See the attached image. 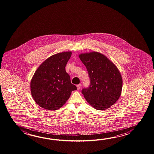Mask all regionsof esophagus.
I'll return each instance as SVG.
<instances>
[{
  "instance_id": "esophagus-1",
  "label": "esophagus",
  "mask_w": 154,
  "mask_h": 154,
  "mask_svg": "<svg viewBox=\"0 0 154 154\" xmlns=\"http://www.w3.org/2000/svg\"><path fill=\"white\" fill-rule=\"evenodd\" d=\"M81 87H82V84H79V85H77V88H78V90H79L80 88H81Z\"/></svg>"
}]
</instances>
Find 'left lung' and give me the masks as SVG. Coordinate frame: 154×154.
Here are the masks:
<instances>
[{
  "label": "left lung",
  "mask_w": 154,
  "mask_h": 154,
  "mask_svg": "<svg viewBox=\"0 0 154 154\" xmlns=\"http://www.w3.org/2000/svg\"><path fill=\"white\" fill-rule=\"evenodd\" d=\"M79 58L88 72L90 84L82 94L88 103L98 110H105L118 100L122 78L117 68L100 53L81 54Z\"/></svg>",
  "instance_id": "left-lung-1"
}]
</instances>
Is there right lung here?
Wrapping results in <instances>:
<instances>
[{"mask_svg":"<svg viewBox=\"0 0 154 154\" xmlns=\"http://www.w3.org/2000/svg\"><path fill=\"white\" fill-rule=\"evenodd\" d=\"M71 52L59 53L41 64L31 82V92L36 103L48 110H57L68 100L77 88L71 83L66 66Z\"/></svg>","mask_w":154,"mask_h":154,"instance_id":"right-lung-1","label":"right lung"}]
</instances>
